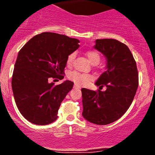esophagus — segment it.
Instances as JSON below:
<instances>
[{
  "instance_id": "obj_1",
  "label": "esophagus",
  "mask_w": 155,
  "mask_h": 155,
  "mask_svg": "<svg viewBox=\"0 0 155 155\" xmlns=\"http://www.w3.org/2000/svg\"><path fill=\"white\" fill-rule=\"evenodd\" d=\"M74 88H75V89H80V87L79 86V85H77V84H74Z\"/></svg>"
}]
</instances>
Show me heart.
<instances>
[{
  "mask_svg": "<svg viewBox=\"0 0 155 155\" xmlns=\"http://www.w3.org/2000/svg\"><path fill=\"white\" fill-rule=\"evenodd\" d=\"M86 55L88 58L89 60L90 61V63L93 64V65H97V64L100 63L101 57L100 53L97 51L88 50L86 52ZM75 57L76 54L74 52L71 53L67 57L66 64L68 66L71 67L73 65L74 62V59H75ZM68 76L69 79H71L76 84H84L87 83V81L93 79V76L91 74H84V73H80L79 71H76L70 72Z\"/></svg>",
  "mask_w": 155,
  "mask_h": 155,
  "instance_id": "b5f03b06",
  "label": "heart"
}]
</instances>
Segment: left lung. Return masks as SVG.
<instances>
[{
	"label": "left lung",
	"mask_w": 155,
	"mask_h": 155,
	"mask_svg": "<svg viewBox=\"0 0 155 155\" xmlns=\"http://www.w3.org/2000/svg\"><path fill=\"white\" fill-rule=\"evenodd\" d=\"M95 48L107 58L106 71L95 84L98 90L81 89L84 118L95 124H108L127 111L138 86L136 63L129 48L116 39H97ZM105 86L106 91L100 90Z\"/></svg>",
	"instance_id": "1"
}]
</instances>
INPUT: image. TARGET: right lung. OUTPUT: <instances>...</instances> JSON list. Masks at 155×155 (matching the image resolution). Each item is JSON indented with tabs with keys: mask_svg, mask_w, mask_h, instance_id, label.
<instances>
[{
	"mask_svg": "<svg viewBox=\"0 0 155 155\" xmlns=\"http://www.w3.org/2000/svg\"><path fill=\"white\" fill-rule=\"evenodd\" d=\"M79 43L67 35L44 32L19 50L12 87L19 112L31 123L45 125L58 119L60 104L74 82L54 85L49 80L63 79L67 57L78 49Z\"/></svg>",
	"mask_w": 155,
	"mask_h": 155,
	"instance_id": "obj_1",
	"label": "right lung"
}]
</instances>
